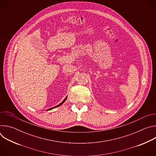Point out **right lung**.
Here are the masks:
<instances>
[{"label":"right lung","mask_w":156,"mask_h":156,"mask_svg":"<svg viewBox=\"0 0 156 156\" xmlns=\"http://www.w3.org/2000/svg\"><path fill=\"white\" fill-rule=\"evenodd\" d=\"M66 98H67V97H66V98H65V99H64V100H63V101H62V102H61L60 104H58V105H56V106H55V107H52V108H50L49 109H48V110H51V109H52V108H55V107H58V106L61 105H62V104H63V102H64L66 101Z\"/></svg>","instance_id":"obj_1"}]
</instances>
